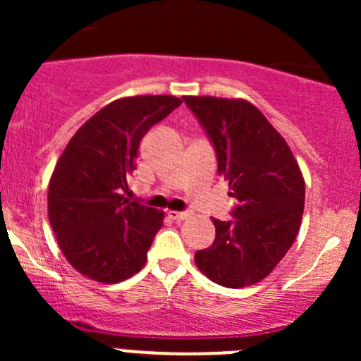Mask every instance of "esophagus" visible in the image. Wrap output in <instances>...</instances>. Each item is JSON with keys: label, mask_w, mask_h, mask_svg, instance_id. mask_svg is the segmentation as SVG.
Wrapping results in <instances>:
<instances>
[{"label": "esophagus", "mask_w": 361, "mask_h": 361, "mask_svg": "<svg viewBox=\"0 0 361 361\" xmlns=\"http://www.w3.org/2000/svg\"><path fill=\"white\" fill-rule=\"evenodd\" d=\"M190 211H169V216L173 218L174 221H183L187 218H190Z\"/></svg>", "instance_id": "obj_1"}]
</instances>
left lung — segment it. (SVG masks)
Wrapping results in <instances>:
<instances>
[{
	"mask_svg": "<svg viewBox=\"0 0 361 361\" xmlns=\"http://www.w3.org/2000/svg\"><path fill=\"white\" fill-rule=\"evenodd\" d=\"M216 154L238 204L232 220L213 218L216 235L195 253L211 281L243 288L264 279L292 248L304 213L305 183L281 134L245 99L185 96Z\"/></svg>",
	"mask_w": 361,
	"mask_h": 361,
	"instance_id": "8db88e82",
	"label": "left lung"
}]
</instances>
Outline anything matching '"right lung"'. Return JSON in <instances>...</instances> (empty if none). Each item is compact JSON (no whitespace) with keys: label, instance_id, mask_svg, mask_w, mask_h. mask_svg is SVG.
I'll use <instances>...</instances> for the list:
<instances>
[{"label":"right lung","instance_id":"obj_1","mask_svg":"<svg viewBox=\"0 0 361 361\" xmlns=\"http://www.w3.org/2000/svg\"><path fill=\"white\" fill-rule=\"evenodd\" d=\"M174 96L116 99L69 140L49 185V220L69 264L99 283L130 278L147 262L162 211L129 201L145 134L176 110Z\"/></svg>","mask_w":361,"mask_h":361}]
</instances>
